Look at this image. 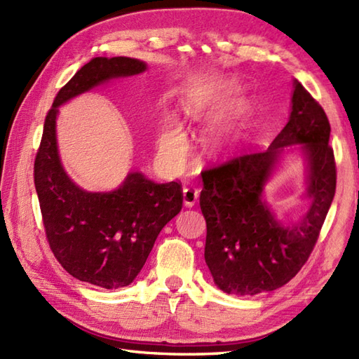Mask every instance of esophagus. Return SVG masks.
<instances>
[{
	"label": "esophagus",
	"mask_w": 359,
	"mask_h": 359,
	"mask_svg": "<svg viewBox=\"0 0 359 359\" xmlns=\"http://www.w3.org/2000/svg\"><path fill=\"white\" fill-rule=\"evenodd\" d=\"M201 191L197 188H185L184 189V202L187 207H194L197 199H199Z\"/></svg>",
	"instance_id": "esophagus-1"
}]
</instances>
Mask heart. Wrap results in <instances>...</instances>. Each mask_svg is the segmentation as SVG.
<instances>
[{
	"label": "heart",
	"instance_id": "b5f03b06",
	"mask_svg": "<svg viewBox=\"0 0 359 359\" xmlns=\"http://www.w3.org/2000/svg\"><path fill=\"white\" fill-rule=\"evenodd\" d=\"M207 100H196L191 103L189 109L193 114H197L201 109L207 108ZM234 137V125L230 121H224L215 129V142L217 147L226 144ZM157 149L158 154L166 163L177 165L185 157L187 152V135L184 133L180 121L170 116L163 120L162 126L157 134Z\"/></svg>",
	"mask_w": 359,
	"mask_h": 359
}]
</instances>
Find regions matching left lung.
Wrapping results in <instances>:
<instances>
[{"label":"left lung","mask_w":359,"mask_h":359,"mask_svg":"<svg viewBox=\"0 0 359 359\" xmlns=\"http://www.w3.org/2000/svg\"><path fill=\"white\" fill-rule=\"evenodd\" d=\"M288 123L269 149L236 156L203 170L201 210L207 222L205 262L220 290L253 296L293 279L313 251L337 191L330 123L299 81ZM302 142L311 175L309 212L299 224L280 226L262 201V189L280 151Z\"/></svg>","instance_id":"8db88e82"}]
</instances>
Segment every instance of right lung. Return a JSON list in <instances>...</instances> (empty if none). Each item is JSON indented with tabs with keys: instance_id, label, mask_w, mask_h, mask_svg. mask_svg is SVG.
I'll list each match as a JSON object with an SVG mask.
<instances>
[{
	"instance_id": "add662e5",
	"label": "right lung",
	"mask_w": 359,
	"mask_h": 359,
	"mask_svg": "<svg viewBox=\"0 0 359 359\" xmlns=\"http://www.w3.org/2000/svg\"><path fill=\"white\" fill-rule=\"evenodd\" d=\"M147 65L128 57L90 60L58 90L44 120L34 182L49 247L75 279L103 288L131 284L162 228L184 203L180 182L156 184L129 172L118 189L86 193L60 163L55 137L58 106L100 83L140 74Z\"/></svg>"
}]
</instances>
